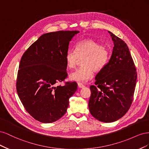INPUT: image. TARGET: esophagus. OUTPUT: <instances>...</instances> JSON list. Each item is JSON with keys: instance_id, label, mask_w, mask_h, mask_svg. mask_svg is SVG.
Segmentation results:
<instances>
[{"instance_id": "obj_1", "label": "esophagus", "mask_w": 149, "mask_h": 149, "mask_svg": "<svg viewBox=\"0 0 149 149\" xmlns=\"http://www.w3.org/2000/svg\"><path fill=\"white\" fill-rule=\"evenodd\" d=\"M78 88H83L84 87V86L83 84L80 83H78Z\"/></svg>"}]
</instances>
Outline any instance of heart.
<instances>
[{
    "mask_svg": "<svg viewBox=\"0 0 149 149\" xmlns=\"http://www.w3.org/2000/svg\"><path fill=\"white\" fill-rule=\"evenodd\" d=\"M111 56L109 48L97 41L87 38L75 45L74 51L68 49L65 55L66 65L72 69L76 66L79 58H83V66L78 68L70 75V78L79 83L86 82L92 79L94 70L102 71L108 63Z\"/></svg>",
    "mask_w": 149,
    "mask_h": 149,
    "instance_id": "obj_1",
    "label": "heart"
}]
</instances>
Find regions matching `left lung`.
I'll list each match as a JSON object with an SVG mask.
<instances>
[{
	"label": "left lung",
	"instance_id": "obj_1",
	"mask_svg": "<svg viewBox=\"0 0 149 149\" xmlns=\"http://www.w3.org/2000/svg\"><path fill=\"white\" fill-rule=\"evenodd\" d=\"M114 47L107 65L97 74L95 85L90 86L91 114L103 123H112L124 116L133 101L137 72L129 48L111 31Z\"/></svg>",
	"mask_w": 149,
	"mask_h": 149
}]
</instances>
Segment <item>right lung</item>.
I'll use <instances>...</instances> for the list:
<instances>
[{
  "instance_id": "obj_1",
  "label": "right lung",
  "mask_w": 149,
  "mask_h": 149,
  "mask_svg": "<svg viewBox=\"0 0 149 149\" xmlns=\"http://www.w3.org/2000/svg\"><path fill=\"white\" fill-rule=\"evenodd\" d=\"M79 31H58L42 35L22 55L18 70L17 91L25 109L42 123L61 118L69 99L76 91V82L57 85L67 78L65 55Z\"/></svg>"
}]
</instances>
